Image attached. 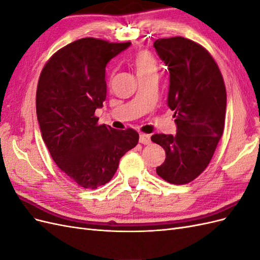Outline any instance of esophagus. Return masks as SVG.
<instances>
[{
  "label": "esophagus",
  "instance_id": "34e87169",
  "mask_svg": "<svg viewBox=\"0 0 260 260\" xmlns=\"http://www.w3.org/2000/svg\"><path fill=\"white\" fill-rule=\"evenodd\" d=\"M139 141H140V143L147 145V144L151 143V136H149V135H144V133H141Z\"/></svg>",
  "mask_w": 260,
  "mask_h": 260
}]
</instances>
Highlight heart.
Returning <instances> with one entry per match:
<instances>
[{
	"label": "heart",
	"instance_id": "1",
	"mask_svg": "<svg viewBox=\"0 0 260 260\" xmlns=\"http://www.w3.org/2000/svg\"><path fill=\"white\" fill-rule=\"evenodd\" d=\"M135 65L138 76L156 72V61L152 55L146 51H141L137 54L135 58Z\"/></svg>",
	"mask_w": 260,
	"mask_h": 260
}]
</instances>
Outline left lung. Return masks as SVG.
Instances as JSON below:
<instances>
[{"label":"left lung","instance_id":"1","mask_svg":"<svg viewBox=\"0 0 260 260\" xmlns=\"http://www.w3.org/2000/svg\"><path fill=\"white\" fill-rule=\"evenodd\" d=\"M169 72L167 104L177 133L152 136L166 152L157 175L172 184H185L206 169L224 128L226 92L211 55L188 39L174 37L154 42Z\"/></svg>","mask_w":260,"mask_h":260}]
</instances>
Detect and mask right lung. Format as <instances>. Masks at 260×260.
Returning a JSON list of instances; mask_svg holds the SVG:
<instances>
[{
	"label": "right lung",
	"mask_w": 260,
	"mask_h": 260,
	"mask_svg": "<svg viewBox=\"0 0 260 260\" xmlns=\"http://www.w3.org/2000/svg\"><path fill=\"white\" fill-rule=\"evenodd\" d=\"M131 45L83 38L55 53L39 79L36 106L42 139L53 160L84 188L114 177L121 157L138 144L133 129L98 124L106 99V66Z\"/></svg>",
	"instance_id": "right-lung-1"
}]
</instances>
